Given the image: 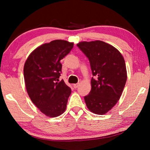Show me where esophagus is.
Listing matches in <instances>:
<instances>
[{
	"label": "esophagus",
	"mask_w": 150,
	"mask_h": 150,
	"mask_svg": "<svg viewBox=\"0 0 150 150\" xmlns=\"http://www.w3.org/2000/svg\"><path fill=\"white\" fill-rule=\"evenodd\" d=\"M79 86V83H76V84L73 85V87L76 88H77Z\"/></svg>",
	"instance_id": "34e87169"
}]
</instances>
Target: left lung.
<instances>
[{"instance_id":"left-lung-1","label":"left lung","mask_w":150,"mask_h":150,"mask_svg":"<svg viewBox=\"0 0 150 150\" xmlns=\"http://www.w3.org/2000/svg\"><path fill=\"white\" fill-rule=\"evenodd\" d=\"M89 60L94 78L91 90L84 99L91 112L104 115L117 103L127 80L125 61L112 45L100 40L77 44Z\"/></svg>"}]
</instances>
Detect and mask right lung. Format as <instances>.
<instances>
[{
	"label": "right lung",
	"mask_w": 150,
	"mask_h": 150,
	"mask_svg": "<svg viewBox=\"0 0 150 150\" xmlns=\"http://www.w3.org/2000/svg\"><path fill=\"white\" fill-rule=\"evenodd\" d=\"M73 47V43L55 40L38 47L27 58L24 67L25 85L32 103L49 117L64 112L71 93L64 81H59L60 61Z\"/></svg>",
	"instance_id": "right-lung-1"
}]
</instances>
